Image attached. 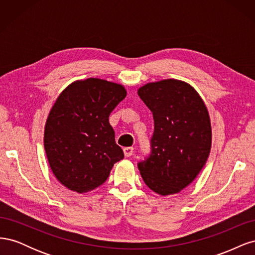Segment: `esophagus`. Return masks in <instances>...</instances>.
Masks as SVG:
<instances>
[{"mask_svg": "<svg viewBox=\"0 0 255 255\" xmlns=\"http://www.w3.org/2000/svg\"><path fill=\"white\" fill-rule=\"evenodd\" d=\"M123 153H125L126 157H129V156L133 155L134 149L133 148H125V149H123Z\"/></svg>", "mask_w": 255, "mask_h": 255, "instance_id": "1", "label": "esophagus"}]
</instances>
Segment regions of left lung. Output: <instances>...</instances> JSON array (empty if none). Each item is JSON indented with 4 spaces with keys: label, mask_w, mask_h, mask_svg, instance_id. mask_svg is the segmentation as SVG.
<instances>
[{
    "label": "left lung",
    "mask_w": 255,
    "mask_h": 255,
    "mask_svg": "<svg viewBox=\"0 0 255 255\" xmlns=\"http://www.w3.org/2000/svg\"><path fill=\"white\" fill-rule=\"evenodd\" d=\"M137 94L154 119L152 151L138 169L154 192L179 194L196 179L210 155L212 127L206 105L191 85L174 79L148 83Z\"/></svg>",
    "instance_id": "obj_1"
}]
</instances>
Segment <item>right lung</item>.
Masks as SVG:
<instances>
[{
    "label": "right lung",
    "mask_w": 255,
    "mask_h": 255,
    "mask_svg": "<svg viewBox=\"0 0 255 255\" xmlns=\"http://www.w3.org/2000/svg\"><path fill=\"white\" fill-rule=\"evenodd\" d=\"M126 97L122 85L89 78L71 83L56 99L43 144L53 174L68 189L79 194L96 189L125 156L109 117Z\"/></svg>",
    "instance_id": "add662e5"
}]
</instances>
